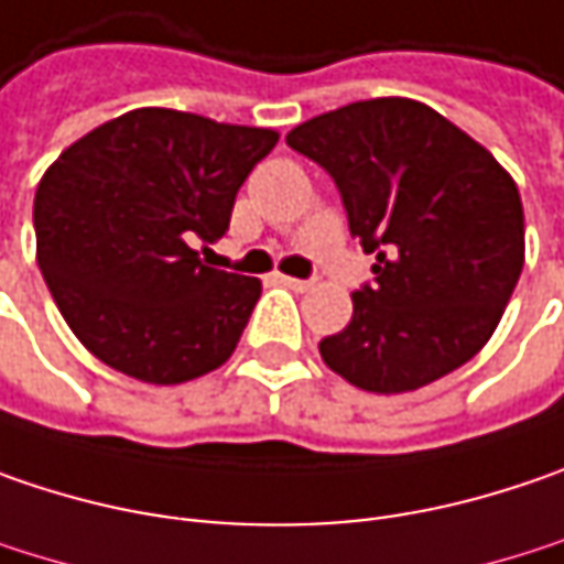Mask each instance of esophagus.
I'll list each match as a JSON object with an SVG mask.
<instances>
[{"label":"esophagus","mask_w":564,"mask_h":564,"mask_svg":"<svg viewBox=\"0 0 564 564\" xmlns=\"http://www.w3.org/2000/svg\"><path fill=\"white\" fill-rule=\"evenodd\" d=\"M278 281H281L283 286H290V290H296V293H303V290H310V286H313V281H300V278H286V274H281Z\"/></svg>","instance_id":"1"}]
</instances>
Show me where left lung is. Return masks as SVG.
I'll list each match as a JSON object with an SVG mask.
<instances>
[{"mask_svg":"<svg viewBox=\"0 0 564 564\" xmlns=\"http://www.w3.org/2000/svg\"><path fill=\"white\" fill-rule=\"evenodd\" d=\"M286 147L332 175L350 236L377 254L348 325L318 341L322 360L382 395L473 360L523 271V207L495 155L412 98L318 115Z\"/></svg>","mask_w":564,"mask_h":564,"instance_id":"obj_1","label":"left lung"}]
</instances>
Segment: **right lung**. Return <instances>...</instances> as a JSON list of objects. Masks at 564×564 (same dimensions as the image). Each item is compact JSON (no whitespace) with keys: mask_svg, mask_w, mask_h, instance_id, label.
Instances as JSON below:
<instances>
[{"mask_svg":"<svg viewBox=\"0 0 564 564\" xmlns=\"http://www.w3.org/2000/svg\"><path fill=\"white\" fill-rule=\"evenodd\" d=\"M274 147L264 127L137 108L47 169L34 194L37 268L98 360L155 386L229 360L261 283L207 268L191 242L229 229L239 187Z\"/></svg>","mask_w":564,"mask_h":564,"instance_id":"obj_1","label":"right lung"}]
</instances>
